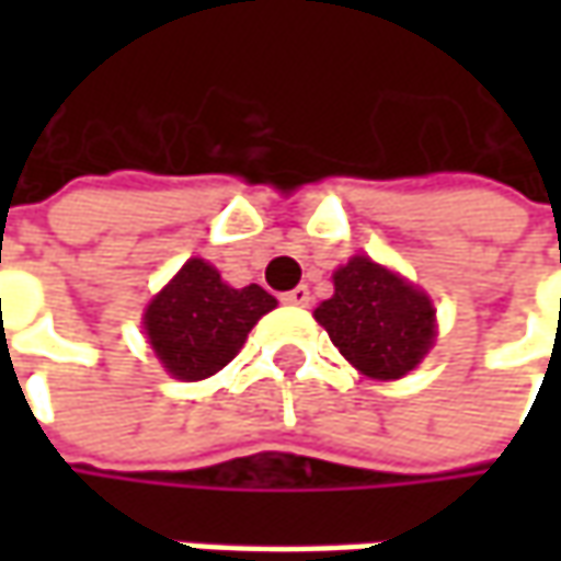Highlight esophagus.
Returning <instances> with one entry per match:
<instances>
[{
  "label": "esophagus",
  "mask_w": 561,
  "mask_h": 561,
  "mask_svg": "<svg viewBox=\"0 0 561 561\" xmlns=\"http://www.w3.org/2000/svg\"><path fill=\"white\" fill-rule=\"evenodd\" d=\"M309 299H312V296H309V287H302V284L280 296V302H287V306H309Z\"/></svg>",
  "instance_id": "obj_1"
}]
</instances>
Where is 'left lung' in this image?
Masks as SVG:
<instances>
[{"mask_svg":"<svg viewBox=\"0 0 561 561\" xmlns=\"http://www.w3.org/2000/svg\"><path fill=\"white\" fill-rule=\"evenodd\" d=\"M314 321L331 334L340 356L375 380L409 375L437 336L427 293L365 255L334 271V296L314 309Z\"/></svg>","mask_w":561,"mask_h":561,"instance_id":"8db88e82","label":"left lung"}]
</instances>
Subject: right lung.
<instances>
[{
    "label": "right lung",
    "instance_id": "add662e5",
    "mask_svg": "<svg viewBox=\"0 0 561 561\" xmlns=\"http://www.w3.org/2000/svg\"><path fill=\"white\" fill-rule=\"evenodd\" d=\"M277 299L259 284L230 287L205 259H190L146 306L142 328L162 368L178 380H205L240 353L249 331Z\"/></svg>",
    "mask_w": 561,
    "mask_h": 561
}]
</instances>
